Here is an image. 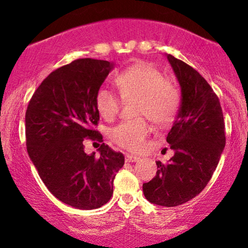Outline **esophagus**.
Segmentation results:
<instances>
[{
    "mask_svg": "<svg viewBox=\"0 0 248 248\" xmlns=\"http://www.w3.org/2000/svg\"><path fill=\"white\" fill-rule=\"evenodd\" d=\"M140 160V158L137 157V155H125V161L126 162H137Z\"/></svg>",
    "mask_w": 248,
    "mask_h": 248,
    "instance_id": "obj_1",
    "label": "esophagus"
}]
</instances>
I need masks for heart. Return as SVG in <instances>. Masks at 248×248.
I'll return each mask as SVG.
<instances>
[{
	"instance_id": "heart-1",
	"label": "heart",
	"mask_w": 248,
	"mask_h": 248,
	"mask_svg": "<svg viewBox=\"0 0 248 248\" xmlns=\"http://www.w3.org/2000/svg\"><path fill=\"white\" fill-rule=\"evenodd\" d=\"M123 100H134L135 116L147 117L157 126L170 124L181 106V94L176 86L166 80L158 69L147 63H137L115 77ZM97 111L104 120L111 121L121 107V100L110 90L101 88L94 98ZM150 127L143 118L123 122L109 132L110 140L128 151H140L144 147Z\"/></svg>"
}]
</instances>
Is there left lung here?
Segmentation results:
<instances>
[{
	"mask_svg": "<svg viewBox=\"0 0 248 248\" xmlns=\"http://www.w3.org/2000/svg\"><path fill=\"white\" fill-rule=\"evenodd\" d=\"M182 90L178 115L167 142L175 155L167 164L155 161L157 174L143 184L145 199L177 206L200 194L211 179L226 144L219 98L198 71L168 54Z\"/></svg>",
	"mask_w": 248,
	"mask_h": 248,
	"instance_id": "1",
	"label": "left lung"
}]
</instances>
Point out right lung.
Instances as JSON below:
<instances>
[{"label": "right lung", "instance_id": "1", "mask_svg": "<svg viewBox=\"0 0 248 248\" xmlns=\"http://www.w3.org/2000/svg\"><path fill=\"white\" fill-rule=\"evenodd\" d=\"M113 63L79 59L53 71L37 88L26 111L27 151L52 194L77 209L103 206L113 195V182L124 155L103 143L94 130L99 113L97 91ZM89 138L99 157L84 152Z\"/></svg>", "mask_w": 248, "mask_h": 248}]
</instances>
